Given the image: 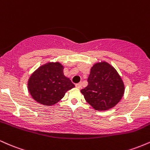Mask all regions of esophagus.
<instances>
[{
	"label": "esophagus",
	"instance_id": "1",
	"mask_svg": "<svg viewBox=\"0 0 150 150\" xmlns=\"http://www.w3.org/2000/svg\"><path fill=\"white\" fill-rule=\"evenodd\" d=\"M76 88H81V83H76Z\"/></svg>",
	"mask_w": 150,
	"mask_h": 150
}]
</instances>
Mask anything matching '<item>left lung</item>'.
<instances>
[{"label": "left lung", "mask_w": 150, "mask_h": 150, "mask_svg": "<svg viewBox=\"0 0 150 150\" xmlns=\"http://www.w3.org/2000/svg\"><path fill=\"white\" fill-rule=\"evenodd\" d=\"M87 81L88 86L81 92L95 110L112 108L123 96V81L117 71L107 62L95 64L91 69Z\"/></svg>", "instance_id": "left-lung-1"}]
</instances>
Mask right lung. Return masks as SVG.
I'll return each mask as SVG.
<instances>
[{"mask_svg":"<svg viewBox=\"0 0 150 150\" xmlns=\"http://www.w3.org/2000/svg\"><path fill=\"white\" fill-rule=\"evenodd\" d=\"M64 67L59 62H50L37 69L28 81L32 97L45 105H52L64 96L67 91L75 87L64 75Z\"/></svg>","mask_w":150,"mask_h":150,"instance_id":"right-lung-1","label":"right lung"}]
</instances>
